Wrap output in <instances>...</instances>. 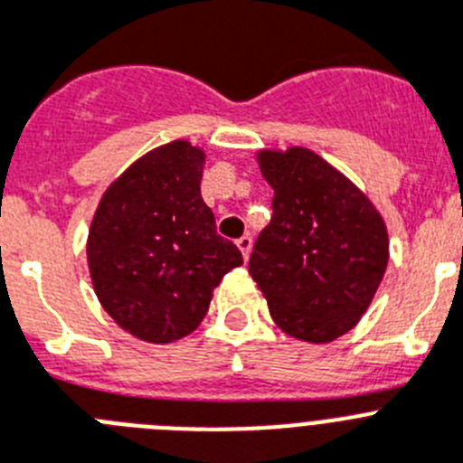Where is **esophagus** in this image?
Segmentation results:
<instances>
[{"mask_svg":"<svg viewBox=\"0 0 463 463\" xmlns=\"http://www.w3.org/2000/svg\"><path fill=\"white\" fill-rule=\"evenodd\" d=\"M235 244H238V250L242 251L244 259H250V251H251V238H250V235H242V238H240Z\"/></svg>","mask_w":463,"mask_h":463,"instance_id":"obj_1","label":"esophagus"}]
</instances>
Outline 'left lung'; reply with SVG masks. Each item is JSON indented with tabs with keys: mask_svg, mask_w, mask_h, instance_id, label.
<instances>
[{
	"mask_svg": "<svg viewBox=\"0 0 463 463\" xmlns=\"http://www.w3.org/2000/svg\"><path fill=\"white\" fill-rule=\"evenodd\" d=\"M273 216L254 244L250 275L282 332L329 344L370 308L388 266L382 213L308 147L261 150Z\"/></svg>",
	"mask_w": 463,
	"mask_h": 463,
	"instance_id": "8db88e82",
	"label": "left lung"
}]
</instances>
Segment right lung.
Segmentation results:
<instances>
[{
  "instance_id": "1",
  "label": "right lung",
  "mask_w": 463,
  "mask_h": 463,
  "mask_svg": "<svg viewBox=\"0 0 463 463\" xmlns=\"http://www.w3.org/2000/svg\"><path fill=\"white\" fill-rule=\"evenodd\" d=\"M204 153L172 141L106 190L87 240L93 291L119 327L172 344L204 320L213 287L242 263L200 193Z\"/></svg>"
}]
</instances>
